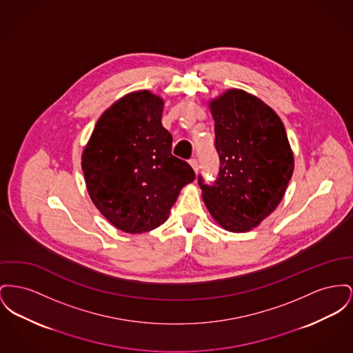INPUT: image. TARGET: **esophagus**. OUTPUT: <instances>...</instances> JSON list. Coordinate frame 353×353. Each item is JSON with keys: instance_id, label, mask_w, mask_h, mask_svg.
I'll list each match as a JSON object with an SVG mask.
<instances>
[{"instance_id": "1", "label": "esophagus", "mask_w": 353, "mask_h": 353, "mask_svg": "<svg viewBox=\"0 0 353 353\" xmlns=\"http://www.w3.org/2000/svg\"><path fill=\"white\" fill-rule=\"evenodd\" d=\"M189 164L193 168V170H194L196 173L199 172V161H197L196 159H190V160H189Z\"/></svg>"}]
</instances>
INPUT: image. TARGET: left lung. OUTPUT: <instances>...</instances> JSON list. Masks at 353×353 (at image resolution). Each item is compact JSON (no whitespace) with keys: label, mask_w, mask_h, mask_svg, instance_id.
<instances>
[{"label":"left lung","mask_w":353,"mask_h":353,"mask_svg":"<svg viewBox=\"0 0 353 353\" xmlns=\"http://www.w3.org/2000/svg\"><path fill=\"white\" fill-rule=\"evenodd\" d=\"M209 108L221 166L212 185L199 176L203 199L223 228L248 232L285 194L294 168L288 136L276 112L241 89H229Z\"/></svg>","instance_id":"1"}]
</instances>
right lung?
Returning a JSON list of instances; mask_svg holds the SVG:
<instances>
[{"label": "right lung", "mask_w": 353, "mask_h": 353, "mask_svg": "<svg viewBox=\"0 0 353 353\" xmlns=\"http://www.w3.org/2000/svg\"><path fill=\"white\" fill-rule=\"evenodd\" d=\"M163 109L164 100L149 90L128 93L105 110L83 149L93 204L126 233L164 224L180 190L196 179L192 166L172 154Z\"/></svg>", "instance_id": "obj_1"}]
</instances>
